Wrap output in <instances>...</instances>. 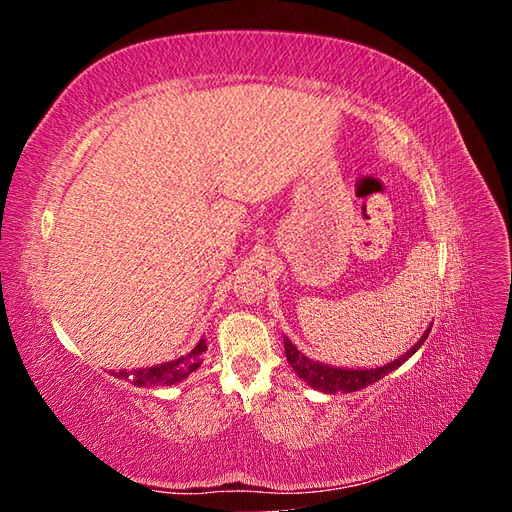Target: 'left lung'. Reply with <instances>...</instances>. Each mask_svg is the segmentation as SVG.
<instances>
[{
	"instance_id": "8db88e82",
	"label": "left lung",
	"mask_w": 512,
	"mask_h": 512,
	"mask_svg": "<svg viewBox=\"0 0 512 512\" xmlns=\"http://www.w3.org/2000/svg\"><path fill=\"white\" fill-rule=\"evenodd\" d=\"M431 329L425 331L421 337V342H416L404 356H399L393 363L376 367V369H342V367H331V365H322L312 359H307L305 354L297 350V346H292L290 339H284V348H286V359L292 365V369L297 371L299 378H303L309 386H314L318 391L324 393H352L365 389V386L378 382L386 374H391L393 369H397L401 363H406L410 356L423 346Z\"/></svg>"
}]
</instances>
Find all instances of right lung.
I'll use <instances>...</instances> for the list:
<instances>
[{
  "label": "right lung",
  "instance_id": "add662e5",
  "mask_svg": "<svg viewBox=\"0 0 512 512\" xmlns=\"http://www.w3.org/2000/svg\"><path fill=\"white\" fill-rule=\"evenodd\" d=\"M207 352V344L205 339L194 346L192 352H188L185 356H179L175 361L168 363H160L153 367H143V369H132V371H117V378H130L136 386H158V384H177L181 382L185 376H190L194 369H198V365L203 363V354Z\"/></svg>",
  "mask_w": 512,
  "mask_h": 512
}]
</instances>
